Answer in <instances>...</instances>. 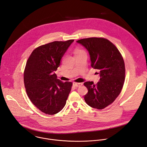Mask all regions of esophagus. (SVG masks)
Returning a JSON list of instances; mask_svg holds the SVG:
<instances>
[{"mask_svg":"<svg viewBox=\"0 0 147 147\" xmlns=\"http://www.w3.org/2000/svg\"><path fill=\"white\" fill-rule=\"evenodd\" d=\"M82 85V83H77V82H74L73 83V86L75 87H80Z\"/></svg>","mask_w":147,"mask_h":147,"instance_id":"34e87169","label":"esophagus"}]
</instances>
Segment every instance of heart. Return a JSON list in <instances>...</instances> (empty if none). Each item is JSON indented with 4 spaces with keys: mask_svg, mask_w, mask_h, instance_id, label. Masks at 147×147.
<instances>
[{
    "mask_svg": "<svg viewBox=\"0 0 147 147\" xmlns=\"http://www.w3.org/2000/svg\"><path fill=\"white\" fill-rule=\"evenodd\" d=\"M81 52V50H79V49H76V50L75 51V52H74V53L76 54V53H78V52Z\"/></svg>",
    "mask_w": 147,
    "mask_h": 147,
    "instance_id": "b5f03b06",
    "label": "heart"
}]
</instances>
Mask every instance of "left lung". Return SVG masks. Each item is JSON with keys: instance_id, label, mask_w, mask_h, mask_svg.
<instances>
[{"instance_id": "8db88e82", "label": "left lung", "mask_w": 147, "mask_h": 147, "mask_svg": "<svg viewBox=\"0 0 147 147\" xmlns=\"http://www.w3.org/2000/svg\"><path fill=\"white\" fill-rule=\"evenodd\" d=\"M88 52L91 67L98 70L99 81L84 83L88 89L84 100L93 108L102 109L113 103L120 94L125 79L123 59L117 48L109 40L88 38L77 40Z\"/></svg>"}]
</instances>
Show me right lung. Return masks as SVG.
<instances>
[{"mask_svg":"<svg viewBox=\"0 0 147 147\" xmlns=\"http://www.w3.org/2000/svg\"><path fill=\"white\" fill-rule=\"evenodd\" d=\"M73 42V39L54 41L40 46L32 51L27 61L24 82L27 95L46 114L55 115L66 105L72 82H61L55 71Z\"/></svg>","mask_w":147,"mask_h":147,"instance_id":"obj_1","label":"right lung"}]
</instances>
